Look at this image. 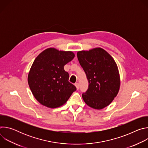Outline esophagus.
<instances>
[{
	"mask_svg": "<svg viewBox=\"0 0 148 148\" xmlns=\"http://www.w3.org/2000/svg\"><path fill=\"white\" fill-rule=\"evenodd\" d=\"M75 86L76 87V88H77V90H78V89H79V84H78V82H76V83L75 84Z\"/></svg>",
	"mask_w": 148,
	"mask_h": 148,
	"instance_id": "esophagus-1",
	"label": "esophagus"
}]
</instances>
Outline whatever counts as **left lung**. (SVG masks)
<instances>
[{"instance_id":"8db88e82","label":"left lung","mask_w":148,"mask_h":148,"mask_svg":"<svg viewBox=\"0 0 148 148\" xmlns=\"http://www.w3.org/2000/svg\"><path fill=\"white\" fill-rule=\"evenodd\" d=\"M77 57L89 82L87 91L82 95L84 101L95 110L107 107L117 95L121 84L114 59L100 47L79 51Z\"/></svg>"}]
</instances>
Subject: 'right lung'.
I'll use <instances>...</instances> for the list:
<instances>
[{
    "mask_svg": "<svg viewBox=\"0 0 148 148\" xmlns=\"http://www.w3.org/2000/svg\"><path fill=\"white\" fill-rule=\"evenodd\" d=\"M74 57L71 51L51 47L35 58L28 74V84L34 98L41 105L50 108L61 107L76 90L64 69Z\"/></svg>",
    "mask_w": 148,
    "mask_h": 148,
    "instance_id": "obj_1",
    "label": "right lung"
}]
</instances>
